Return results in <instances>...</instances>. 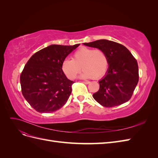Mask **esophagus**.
<instances>
[{
  "label": "esophagus",
  "instance_id": "1",
  "mask_svg": "<svg viewBox=\"0 0 158 158\" xmlns=\"http://www.w3.org/2000/svg\"><path fill=\"white\" fill-rule=\"evenodd\" d=\"M85 84H89L90 82H89V81H84V82H83Z\"/></svg>",
  "mask_w": 158,
  "mask_h": 158
}]
</instances>
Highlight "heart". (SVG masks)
<instances>
[{
    "mask_svg": "<svg viewBox=\"0 0 158 158\" xmlns=\"http://www.w3.org/2000/svg\"><path fill=\"white\" fill-rule=\"evenodd\" d=\"M108 66V57L102 49L82 47L74 52L72 59L63 61L62 70L68 78L74 80L82 67V78L97 80L106 74Z\"/></svg>",
    "mask_w": 158,
    "mask_h": 158,
    "instance_id": "obj_1",
    "label": "heart"
}]
</instances>
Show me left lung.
<instances>
[{"instance_id":"1","label":"left lung","mask_w":158,"mask_h":158,"mask_svg":"<svg viewBox=\"0 0 158 158\" xmlns=\"http://www.w3.org/2000/svg\"><path fill=\"white\" fill-rule=\"evenodd\" d=\"M84 44L102 49L109 60L107 74L93 94L95 101L103 107H113L130 100L139 80L137 60L131 52L124 45L106 40Z\"/></svg>"}]
</instances>
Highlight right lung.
Listing matches in <instances>:
<instances>
[{
    "instance_id": "obj_1",
    "label": "right lung",
    "mask_w": 158,
    "mask_h": 158,
    "mask_svg": "<svg viewBox=\"0 0 158 158\" xmlns=\"http://www.w3.org/2000/svg\"><path fill=\"white\" fill-rule=\"evenodd\" d=\"M79 45H51L27 62L20 75L22 93L37 112L51 113L67 102L74 82L66 78L62 63Z\"/></svg>"
}]
</instances>
